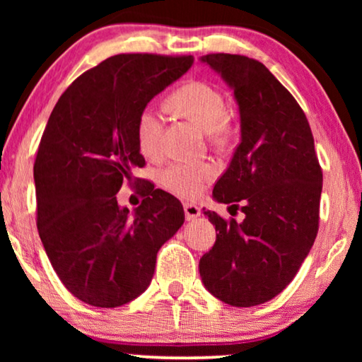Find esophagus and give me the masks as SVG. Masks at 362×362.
I'll return each instance as SVG.
<instances>
[{
  "mask_svg": "<svg viewBox=\"0 0 362 362\" xmlns=\"http://www.w3.org/2000/svg\"><path fill=\"white\" fill-rule=\"evenodd\" d=\"M185 214L187 221H194L201 216V207L196 204H191V202H186L185 204Z\"/></svg>",
  "mask_w": 362,
  "mask_h": 362,
  "instance_id": "1",
  "label": "esophagus"
}]
</instances>
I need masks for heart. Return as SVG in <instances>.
Wrapping results in <instances>:
<instances>
[{"label":"heart","instance_id":"heart-1","mask_svg":"<svg viewBox=\"0 0 362 362\" xmlns=\"http://www.w3.org/2000/svg\"><path fill=\"white\" fill-rule=\"evenodd\" d=\"M170 107L177 115L185 117L191 123L209 135L212 141L226 138L227 105L221 92L201 82H191L181 87L170 97ZM136 140L143 156L156 160L161 156L163 122L151 108H145L138 117ZM216 176V168L209 163L194 165H171L163 173V182L175 194L194 199L204 191L207 182Z\"/></svg>","mask_w":362,"mask_h":362}]
</instances>
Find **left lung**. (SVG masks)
I'll return each instance as SVG.
<instances>
[{
	"instance_id": "1",
	"label": "left lung",
	"mask_w": 362,
	"mask_h": 362,
	"mask_svg": "<svg viewBox=\"0 0 362 362\" xmlns=\"http://www.w3.org/2000/svg\"><path fill=\"white\" fill-rule=\"evenodd\" d=\"M199 61L234 92L240 117V143L212 197L245 214L237 222L204 209L219 234L199 274L216 298L247 308L279 295L310 254L323 173L303 110L264 64L237 54Z\"/></svg>"
}]
</instances>
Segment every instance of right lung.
<instances>
[{
    "label": "right lung",
    "mask_w": 362,
    "mask_h": 362,
    "mask_svg": "<svg viewBox=\"0 0 362 362\" xmlns=\"http://www.w3.org/2000/svg\"><path fill=\"white\" fill-rule=\"evenodd\" d=\"M194 57L118 54L74 81L49 117L34 163L37 230L52 269L74 296L117 308L148 288L156 254L185 222L181 202L150 181L128 211L123 182L145 166L140 113L189 71Z\"/></svg>",
    "instance_id": "obj_1"
}]
</instances>
